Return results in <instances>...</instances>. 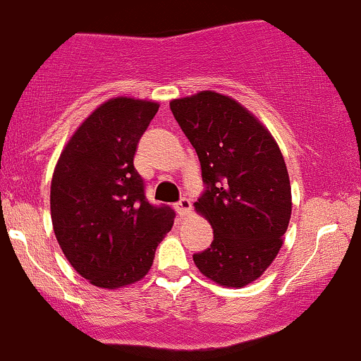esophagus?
Returning <instances> with one entry per match:
<instances>
[{
    "instance_id": "1",
    "label": "esophagus",
    "mask_w": 361,
    "mask_h": 361,
    "mask_svg": "<svg viewBox=\"0 0 361 361\" xmlns=\"http://www.w3.org/2000/svg\"><path fill=\"white\" fill-rule=\"evenodd\" d=\"M176 209L180 216H188L190 213V201H189V199L182 197L180 201L176 204Z\"/></svg>"
}]
</instances>
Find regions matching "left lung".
I'll list each match as a JSON object with an SVG mask.
<instances>
[{"instance_id":"8db88e82","label":"left lung","mask_w":361,"mask_h":361,"mask_svg":"<svg viewBox=\"0 0 361 361\" xmlns=\"http://www.w3.org/2000/svg\"><path fill=\"white\" fill-rule=\"evenodd\" d=\"M171 109L196 148L206 189L194 206L214 233L194 264L219 286H247L272 264L289 226L290 182L281 148L247 108L218 92L173 99Z\"/></svg>"}]
</instances>
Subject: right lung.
I'll list each match as a JSON object with an SVG mask.
<instances>
[{
  "instance_id": "obj_1",
  "label": "right lung",
  "mask_w": 361,
  "mask_h": 361,
  "mask_svg": "<svg viewBox=\"0 0 361 361\" xmlns=\"http://www.w3.org/2000/svg\"><path fill=\"white\" fill-rule=\"evenodd\" d=\"M157 111L152 101H106L72 135L55 165V238L75 272L92 286L120 289L145 277L173 224L172 207L147 201L145 180L133 165Z\"/></svg>"
}]
</instances>
